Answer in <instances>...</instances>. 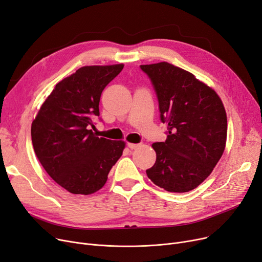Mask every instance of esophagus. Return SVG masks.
<instances>
[{
  "label": "esophagus",
  "mask_w": 262,
  "mask_h": 262,
  "mask_svg": "<svg viewBox=\"0 0 262 262\" xmlns=\"http://www.w3.org/2000/svg\"><path fill=\"white\" fill-rule=\"evenodd\" d=\"M127 145L130 149H135V148H138L140 146V144H133V143H128Z\"/></svg>",
  "instance_id": "obj_1"
}]
</instances>
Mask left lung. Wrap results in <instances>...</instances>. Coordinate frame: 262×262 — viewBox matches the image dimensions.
Listing matches in <instances>:
<instances>
[{"label":"left lung","mask_w":262,"mask_h":262,"mask_svg":"<svg viewBox=\"0 0 262 262\" xmlns=\"http://www.w3.org/2000/svg\"><path fill=\"white\" fill-rule=\"evenodd\" d=\"M154 86L165 142L152 144L148 178L168 192H189L213 170L225 149L227 116L217 94L193 74L162 61L141 65Z\"/></svg>","instance_id":"1"}]
</instances>
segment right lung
<instances>
[{"mask_svg":"<svg viewBox=\"0 0 262 262\" xmlns=\"http://www.w3.org/2000/svg\"><path fill=\"white\" fill-rule=\"evenodd\" d=\"M123 65L85 66L58 82L32 122L34 151L57 184L72 194L100 190L124 142L98 138L93 119L105 86Z\"/></svg>","mask_w":262,"mask_h":262,"instance_id":"right-lung-1","label":"right lung"}]
</instances>
